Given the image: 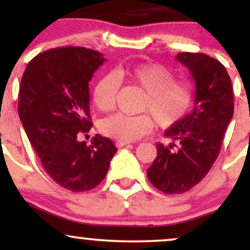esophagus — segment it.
<instances>
[{"label": "esophagus", "mask_w": 250, "mask_h": 250, "mask_svg": "<svg viewBox=\"0 0 250 250\" xmlns=\"http://www.w3.org/2000/svg\"><path fill=\"white\" fill-rule=\"evenodd\" d=\"M129 143L130 142H127V141H116V147L117 148H121V147H125V146H127V145H129Z\"/></svg>", "instance_id": "obj_1"}]
</instances>
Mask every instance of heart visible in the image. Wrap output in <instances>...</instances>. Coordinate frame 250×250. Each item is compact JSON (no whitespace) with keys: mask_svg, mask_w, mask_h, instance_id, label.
Instances as JSON below:
<instances>
[{"mask_svg":"<svg viewBox=\"0 0 250 250\" xmlns=\"http://www.w3.org/2000/svg\"><path fill=\"white\" fill-rule=\"evenodd\" d=\"M127 77L146 91L142 110L152 115L115 114L104 119L100 125L102 134L119 141H135L154 128V120L160 127L168 128L181 121L193 104V89L188 83L176 81L171 70L157 63H143L129 68H121L115 73L100 77L93 91L97 109L110 111L116 104L120 77Z\"/></svg>","mask_w":250,"mask_h":250,"instance_id":"obj_1","label":"heart"}]
</instances>
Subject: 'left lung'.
I'll list each match as a JSON object with an SVG mask.
<instances>
[{
  "mask_svg": "<svg viewBox=\"0 0 250 250\" xmlns=\"http://www.w3.org/2000/svg\"><path fill=\"white\" fill-rule=\"evenodd\" d=\"M176 60L195 81L194 109L157 143V156L147 169L151 185L166 194H181L196 186L214 165L234 114L231 81L225 65L206 54L180 53Z\"/></svg>",
  "mask_w": 250,
  "mask_h": 250,
  "instance_id": "8db88e82",
  "label": "left lung"
}]
</instances>
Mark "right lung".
I'll return each instance as SVG.
<instances>
[{"instance_id":"obj_1","label":"right lung","mask_w":250,"mask_h":250,"mask_svg":"<svg viewBox=\"0 0 250 250\" xmlns=\"http://www.w3.org/2000/svg\"><path fill=\"white\" fill-rule=\"evenodd\" d=\"M105 59L83 47L55 48L28 63L19 93V115L43 168L71 191L95 188L117 148L96 134L91 145L77 136L93 127L89 81Z\"/></svg>"}]
</instances>
